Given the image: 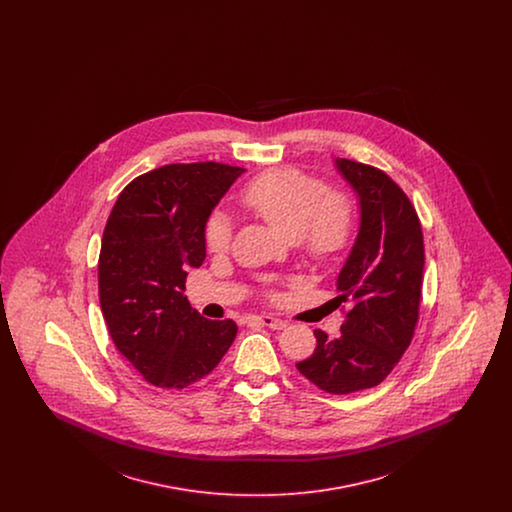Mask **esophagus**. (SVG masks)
<instances>
[{
    "mask_svg": "<svg viewBox=\"0 0 512 512\" xmlns=\"http://www.w3.org/2000/svg\"><path fill=\"white\" fill-rule=\"evenodd\" d=\"M249 320H257V322H261L263 326L272 328V330H282V328H286V320L270 317V315H257V317H249Z\"/></svg>",
    "mask_w": 512,
    "mask_h": 512,
    "instance_id": "esophagus-1",
    "label": "esophagus"
}]
</instances>
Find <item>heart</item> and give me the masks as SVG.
<instances>
[{"instance_id": "1", "label": "heart", "mask_w": 512, "mask_h": 512, "mask_svg": "<svg viewBox=\"0 0 512 512\" xmlns=\"http://www.w3.org/2000/svg\"><path fill=\"white\" fill-rule=\"evenodd\" d=\"M242 201L270 226L299 245L318 267L330 265L351 242L355 228L353 197L299 169L265 172L245 186ZM205 244L222 253L232 244V222L213 213L205 222Z\"/></svg>"}]
</instances>
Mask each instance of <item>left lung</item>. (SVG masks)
I'll return each instance as SVG.
<instances>
[{"label":"left lung","mask_w":512,"mask_h":512,"mask_svg":"<svg viewBox=\"0 0 512 512\" xmlns=\"http://www.w3.org/2000/svg\"><path fill=\"white\" fill-rule=\"evenodd\" d=\"M338 169L361 197V230L338 276L336 299L349 309H341L340 338L315 330V353L295 366L320 390L345 395L382 384L411 345L424 238L409 195L386 172L351 159Z\"/></svg>","instance_id":"8db88e82"}]
</instances>
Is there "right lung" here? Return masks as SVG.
Segmentation results:
<instances>
[{
    "instance_id": "right-lung-1",
    "label": "right lung",
    "mask_w": 512,
    "mask_h": 512,
    "mask_svg": "<svg viewBox=\"0 0 512 512\" xmlns=\"http://www.w3.org/2000/svg\"><path fill=\"white\" fill-rule=\"evenodd\" d=\"M242 172L215 161L159 167L122 190L105 224L101 313L119 353L157 388L201 380L238 334L234 320L201 317L182 292L186 270L205 259V222Z\"/></svg>"
}]
</instances>
